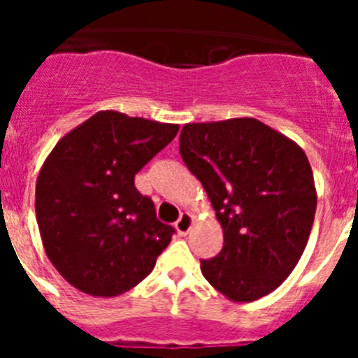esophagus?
<instances>
[{"mask_svg":"<svg viewBox=\"0 0 358 358\" xmlns=\"http://www.w3.org/2000/svg\"><path fill=\"white\" fill-rule=\"evenodd\" d=\"M192 226H194V217H192L189 213H182L181 217H179V220L176 222V231L181 236H185V235H188L189 229H192Z\"/></svg>","mask_w":358,"mask_h":358,"instance_id":"obj_1","label":"esophagus"}]
</instances>
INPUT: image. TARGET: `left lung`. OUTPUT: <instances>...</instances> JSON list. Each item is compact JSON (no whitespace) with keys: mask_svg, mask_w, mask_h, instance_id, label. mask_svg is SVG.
I'll return each mask as SVG.
<instances>
[{"mask_svg":"<svg viewBox=\"0 0 358 358\" xmlns=\"http://www.w3.org/2000/svg\"><path fill=\"white\" fill-rule=\"evenodd\" d=\"M179 152L206 189L224 248L201 271L235 303L276 290L308 242L317 206L303 148L256 118L186 123Z\"/></svg>","mask_w":358,"mask_h":358,"instance_id":"1","label":"left lung"}]
</instances>
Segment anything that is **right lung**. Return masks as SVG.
Returning a JSON list of instances; mask_svg holds the SVG:
<instances>
[{
  "mask_svg": "<svg viewBox=\"0 0 358 358\" xmlns=\"http://www.w3.org/2000/svg\"><path fill=\"white\" fill-rule=\"evenodd\" d=\"M179 132L177 123L98 110L57 141L36 182L44 251L69 285L115 297L143 281L172 240L134 176Z\"/></svg>",
  "mask_w": 358,
  "mask_h": 358,
  "instance_id": "obj_1",
  "label": "right lung"
}]
</instances>
